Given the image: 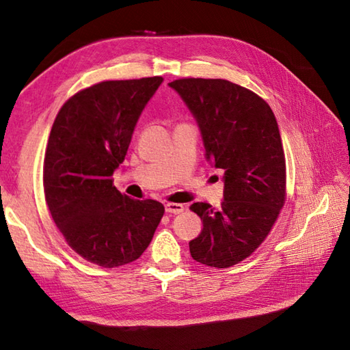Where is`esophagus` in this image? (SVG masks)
<instances>
[{
	"instance_id": "34e87169",
	"label": "esophagus",
	"mask_w": 350,
	"mask_h": 350,
	"mask_svg": "<svg viewBox=\"0 0 350 350\" xmlns=\"http://www.w3.org/2000/svg\"><path fill=\"white\" fill-rule=\"evenodd\" d=\"M165 210H167V213H170V215H180V213L185 210V206H183L182 204L168 202L167 205H165Z\"/></svg>"
}]
</instances>
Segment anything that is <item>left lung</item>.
Here are the masks:
<instances>
[{"label": "left lung", "mask_w": 350, "mask_h": 350, "mask_svg": "<svg viewBox=\"0 0 350 350\" xmlns=\"http://www.w3.org/2000/svg\"><path fill=\"white\" fill-rule=\"evenodd\" d=\"M196 117L206 159L224 170L221 208L194 202L204 228L189 241L191 258L227 269L250 256L286 204V156L273 111L258 94L222 79L170 83Z\"/></svg>", "instance_id": "8db88e82"}]
</instances>
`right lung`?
Segmentation results:
<instances>
[{"label":"right lung","instance_id":"right-lung-1","mask_svg":"<svg viewBox=\"0 0 350 350\" xmlns=\"http://www.w3.org/2000/svg\"><path fill=\"white\" fill-rule=\"evenodd\" d=\"M162 77L106 80L79 91L58 111L43 163L44 199L64 241L83 259L114 269L139 259L165 213L114 187L134 126Z\"/></svg>","mask_w":350,"mask_h":350}]
</instances>
